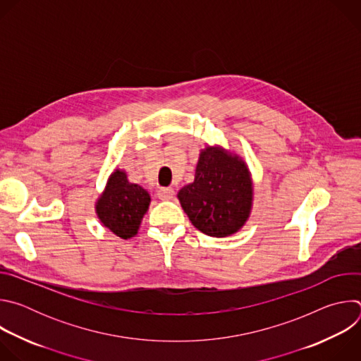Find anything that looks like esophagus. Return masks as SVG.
I'll use <instances>...</instances> for the list:
<instances>
[{"instance_id": "1", "label": "esophagus", "mask_w": 361, "mask_h": 361, "mask_svg": "<svg viewBox=\"0 0 361 361\" xmlns=\"http://www.w3.org/2000/svg\"><path fill=\"white\" fill-rule=\"evenodd\" d=\"M160 200H171L174 197V190L171 187H163L157 192Z\"/></svg>"}]
</instances>
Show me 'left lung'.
Segmentation results:
<instances>
[{
  "mask_svg": "<svg viewBox=\"0 0 361 361\" xmlns=\"http://www.w3.org/2000/svg\"><path fill=\"white\" fill-rule=\"evenodd\" d=\"M192 226L212 237H226L245 223L252 200L248 170L237 157L207 147L195 169L194 183L178 191Z\"/></svg>",
  "mask_w": 361,
  "mask_h": 361,
  "instance_id": "1",
  "label": "left lung"
}]
</instances>
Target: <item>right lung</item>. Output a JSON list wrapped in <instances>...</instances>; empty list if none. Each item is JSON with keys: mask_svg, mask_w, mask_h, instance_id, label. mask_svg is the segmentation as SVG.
<instances>
[{"mask_svg": "<svg viewBox=\"0 0 361 361\" xmlns=\"http://www.w3.org/2000/svg\"><path fill=\"white\" fill-rule=\"evenodd\" d=\"M148 204V192L138 184L128 183L126 173L117 170L97 202V214L102 224L126 240L137 234Z\"/></svg>", "mask_w": 361, "mask_h": 361, "instance_id": "add662e5", "label": "right lung"}]
</instances>
